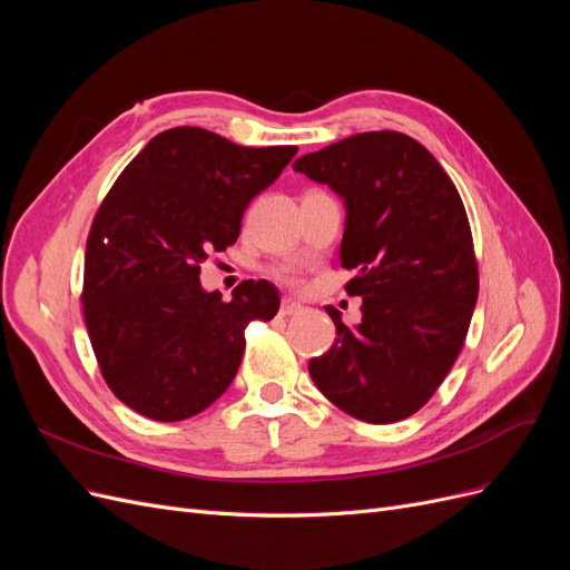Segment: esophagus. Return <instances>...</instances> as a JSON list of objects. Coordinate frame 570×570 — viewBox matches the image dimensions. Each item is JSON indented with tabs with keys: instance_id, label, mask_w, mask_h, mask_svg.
Listing matches in <instances>:
<instances>
[{
	"instance_id": "1",
	"label": "esophagus",
	"mask_w": 570,
	"mask_h": 570,
	"mask_svg": "<svg viewBox=\"0 0 570 570\" xmlns=\"http://www.w3.org/2000/svg\"><path fill=\"white\" fill-rule=\"evenodd\" d=\"M297 312H302V304L299 302H295L292 297H285L281 302V314L283 316H292V314H297Z\"/></svg>"
}]
</instances>
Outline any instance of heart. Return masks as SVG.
I'll return each mask as SVG.
<instances>
[{"instance_id":"heart-1","label":"heart","mask_w":570,"mask_h":570,"mask_svg":"<svg viewBox=\"0 0 570 570\" xmlns=\"http://www.w3.org/2000/svg\"><path fill=\"white\" fill-rule=\"evenodd\" d=\"M283 281H287V283H292L295 278H292V273H287V271H283Z\"/></svg>"}]
</instances>
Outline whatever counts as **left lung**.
Returning <instances> with one entry per match:
<instances>
[{
    "label": "left lung",
    "mask_w": 570,
    "mask_h": 570,
    "mask_svg": "<svg viewBox=\"0 0 570 570\" xmlns=\"http://www.w3.org/2000/svg\"><path fill=\"white\" fill-rule=\"evenodd\" d=\"M292 168L344 202L340 258L356 268L361 321L335 323V344L308 361L316 387L366 423L416 413L450 373L478 302L469 216L454 183L421 142L358 132L304 154Z\"/></svg>",
    "instance_id": "left-lung-1"
}]
</instances>
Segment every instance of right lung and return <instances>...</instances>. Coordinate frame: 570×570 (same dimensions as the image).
Segmentation results:
<instances>
[{"mask_svg": "<svg viewBox=\"0 0 570 570\" xmlns=\"http://www.w3.org/2000/svg\"><path fill=\"white\" fill-rule=\"evenodd\" d=\"M295 154L178 126L151 137L101 202L82 312L101 375L132 411L161 423L204 411L233 383L249 321L278 314L268 281H245L223 302L202 287L199 264L235 243L249 202Z\"/></svg>", "mask_w": 570, "mask_h": 570, "instance_id": "1", "label": "right lung"}]
</instances>
